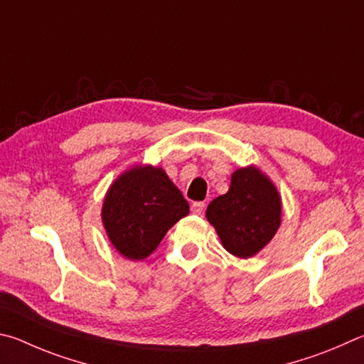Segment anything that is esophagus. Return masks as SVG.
Wrapping results in <instances>:
<instances>
[{
    "label": "esophagus",
    "instance_id": "34e87169",
    "mask_svg": "<svg viewBox=\"0 0 364 364\" xmlns=\"http://www.w3.org/2000/svg\"><path fill=\"white\" fill-rule=\"evenodd\" d=\"M205 208H206V205L203 201H195L192 205V213L196 215H201L203 211H205Z\"/></svg>",
    "mask_w": 364,
    "mask_h": 364
}]
</instances>
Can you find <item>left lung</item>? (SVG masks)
<instances>
[{
    "mask_svg": "<svg viewBox=\"0 0 364 364\" xmlns=\"http://www.w3.org/2000/svg\"><path fill=\"white\" fill-rule=\"evenodd\" d=\"M206 218L225 250L247 259L275 237L282 222V200L259 169L241 168L233 172L228 192L208 206Z\"/></svg>",
    "mask_w": 364,
    "mask_h": 364,
    "instance_id": "8db88e82",
    "label": "left lung"
}]
</instances>
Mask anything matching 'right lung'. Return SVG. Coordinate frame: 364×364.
I'll return each mask as SVG.
<instances>
[{
  "instance_id": "1",
  "label": "right lung",
  "mask_w": 364,
  "mask_h": 364,
  "mask_svg": "<svg viewBox=\"0 0 364 364\" xmlns=\"http://www.w3.org/2000/svg\"><path fill=\"white\" fill-rule=\"evenodd\" d=\"M188 211V201L161 168L139 166L113 182L102 220L117 251L140 260L156 250L166 232Z\"/></svg>"
}]
</instances>
